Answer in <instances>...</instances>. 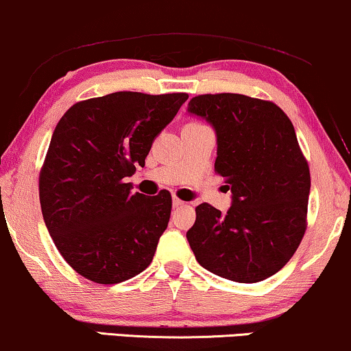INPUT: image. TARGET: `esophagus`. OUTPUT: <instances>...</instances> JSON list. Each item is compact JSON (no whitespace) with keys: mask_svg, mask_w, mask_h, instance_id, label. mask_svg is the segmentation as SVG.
Returning a JSON list of instances; mask_svg holds the SVG:
<instances>
[{"mask_svg":"<svg viewBox=\"0 0 351 351\" xmlns=\"http://www.w3.org/2000/svg\"><path fill=\"white\" fill-rule=\"evenodd\" d=\"M183 201H181V199H178V197H173V207H181L183 206Z\"/></svg>","mask_w":351,"mask_h":351,"instance_id":"1","label":"esophagus"}]
</instances>
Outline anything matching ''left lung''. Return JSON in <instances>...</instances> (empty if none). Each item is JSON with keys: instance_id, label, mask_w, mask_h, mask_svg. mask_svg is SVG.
<instances>
[{"instance_id": "left-lung-1", "label": "left lung", "mask_w": 351, "mask_h": 351, "mask_svg": "<svg viewBox=\"0 0 351 351\" xmlns=\"http://www.w3.org/2000/svg\"><path fill=\"white\" fill-rule=\"evenodd\" d=\"M188 113L214 128L215 171L232 189L227 214L196 207L191 250L219 277L265 280L291 259L306 230L311 176L293 124L272 101L241 94L197 95Z\"/></svg>"}]
</instances>
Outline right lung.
Listing matches in <instances>:
<instances>
[{
	"mask_svg": "<svg viewBox=\"0 0 351 351\" xmlns=\"http://www.w3.org/2000/svg\"><path fill=\"white\" fill-rule=\"evenodd\" d=\"M188 94L114 92L77 101L56 124L40 171L48 233L71 267L112 285L152 263L171 214V194L131 193L128 176Z\"/></svg>",
	"mask_w": 351,
	"mask_h": 351,
	"instance_id": "1",
	"label": "right lung"
}]
</instances>
